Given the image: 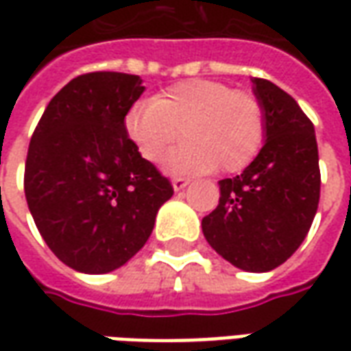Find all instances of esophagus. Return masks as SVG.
<instances>
[{"label": "esophagus", "instance_id": "1", "mask_svg": "<svg viewBox=\"0 0 351 351\" xmlns=\"http://www.w3.org/2000/svg\"><path fill=\"white\" fill-rule=\"evenodd\" d=\"M188 184H190V180H188V178H184V176H175V178H173V188H175V191L184 190Z\"/></svg>", "mask_w": 351, "mask_h": 351}]
</instances>
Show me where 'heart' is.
<instances>
[{"instance_id":"1","label":"heart","mask_w":351,"mask_h":351,"mask_svg":"<svg viewBox=\"0 0 351 351\" xmlns=\"http://www.w3.org/2000/svg\"><path fill=\"white\" fill-rule=\"evenodd\" d=\"M123 128L137 152L150 163L165 158L180 138L184 145L165 163L171 173H206L220 165L243 171L258 156L265 137V110L252 92L223 82L190 79L176 82L152 101L128 110Z\"/></svg>"}]
</instances>
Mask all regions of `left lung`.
Returning a JSON list of instances; mask_svg holds the SVG:
<instances>
[{"instance_id": "8db88e82", "label": "left lung", "mask_w": 351, "mask_h": 351, "mask_svg": "<svg viewBox=\"0 0 351 351\" xmlns=\"http://www.w3.org/2000/svg\"><path fill=\"white\" fill-rule=\"evenodd\" d=\"M265 110V145L241 175L220 180V203L203 218L208 244L243 271L267 272L291 258L319 203L314 123L271 80L254 79Z\"/></svg>"}]
</instances>
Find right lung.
<instances>
[{"instance_id": "obj_1", "label": "right lung", "mask_w": 351, "mask_h": 351, "mask_svg": "<svg viewBox=\"0 0 351 351\" xmlns=\"http://www.w3.org/2000/svg\"><path fill=\"white\" fill-rule=\"evenodd\" d=\"M145 92L137 75H80L50 99L27 148L24 191L39 233L79 272L122 267L152 233L173 186L146 161L123 120Z\"/></svg>"}]
</instances>
